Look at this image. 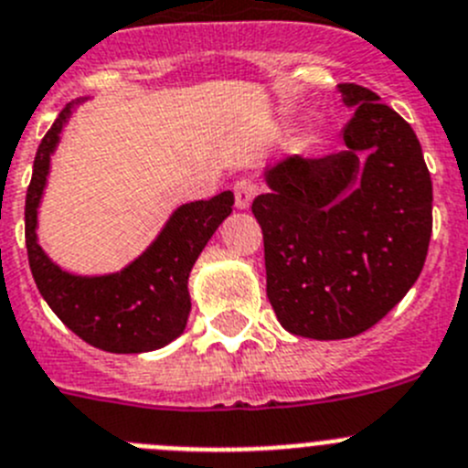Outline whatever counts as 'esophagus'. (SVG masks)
Here are the masks:
<instances>
[{"instance_id":"esophagus-1","label":"esophagus","mask_w":468,"mask_h":468,"mask_svg":"<svg viewBox=\"0 0 468 468\" xmlns=\"http://www.w3.org/2000/svg\"><path fill=\"white\" fill-rule=\"evenodd\" d=\"M259 194H261V186L256 185L254 180H239L238 185H235V207L249 209Z\"/></svg>"}]
</instances>
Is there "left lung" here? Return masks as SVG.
<instances>
[{
	"mask_svg": "<svg viewBox=\"0 0 468 468\" xmlns=\"http://www.w3.org/2000/svg\"><path fill=\"white\" fill-rule=\"evenodd\" d=\"M337 90L353 111L344 150L277 161L251 205L279 323L323 342L377 325L420 277L431 235V180L411 124L367 87Z\"/></svg>",
	"mask_w": 468,
	"mask_h": 468,
	"instance_id": "left-lung-1",
	"label": "left lung"
}]
</instances>
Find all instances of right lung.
Returning a JSON list of instances; mask_svg holds the SVG:
<instances>
[{"instance_id": "obj_1", "label": "right lung", "mask_w": 468, "mask_h": 468, "mask_svg": "<svg viewBox=\"0 0 468 468\" xmlns=\"http://www.w3.org/2000/svg\"><path fill=\"white\" fill-rule=\"evenodd\" d=\"M85 99L69 103L43 135L25 200V239L38 293L64 325L108 353H147L180 337L191 312L189 274L214 230L233 212V191L175 209L150 247L117 272L73 274L38 244V205L64 126Z\"/></svg>"}]
</instances>
